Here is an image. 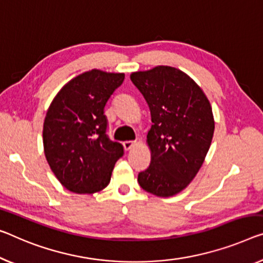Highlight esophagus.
Returning <instances> with one entry per match:
<instances>
[{
    "label": "esophagus",
    "mask_w": 263,
    "mask_h": 263,
    "mask_svg": "<svg viewBox=\"0 0 263 263\" xmlns=\"http://www.w3.org/2000/svg\"><path fill=\"white\" fill-rule=\"evenodd\" d=\"M135 145H136V142H131V140H126V142L123 143V146H124V148L126 151L131 150V148L135 146Z\"/></svg>",
    "instance_id": "1"
}]
</instances>
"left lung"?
Instances as JSON below:
<instances>
[{"label": "left lung", "mask_w": 263, "mask_h": 263, "mask_svg": "<svg viewBox=\"0 0 263 263\" xmlns=\"http://www.w3.org/2000/svg\"><path fill=\"white\" fill-rule=\"evenodd\" d=\"M130 78L152 121L146 137L151 163L138 183L147 193L170 197L189 185L204 162L215 130L213 109L201 87L175 67L157 66Z\"/></svg>", "instance_id": "8db88e82"}]
</instances>
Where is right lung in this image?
<instances>
[{
  "label": "right lung",
  "instance_id": "right-lung-1",
  "mask_svg": "<svg viewBox=\"0 0 263 263\" xmlns=\"http://www.w3.org/2000/svg\"><path fill=\"white\" fill-rule=\"evenodd\" d=\"M124 78V73L100 69L82 73L59 91L47 111L42 132L46 159L59 182L72 193L105 189L124 155L123 145L106 135L104 115Z\"/></svg>",
  "mask_w": 263,
  "mask_h": 263
}]
</instances>
